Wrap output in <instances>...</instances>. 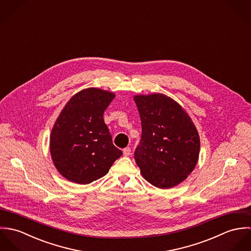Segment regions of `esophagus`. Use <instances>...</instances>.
<instances>
[{"instance_id": "34e87169", "label": "esophagus", "mask_w": 251, "mask_h": 251, "mask_svg": "<svg viewBox=\"0 0 251 251\" xmlns=\"http://www.w3.org/2000/svg\"><path fill=\"white\" fill-rule=\"evenodd\" d=\"M123 152H124V155H125V156H128V155L131 154V149H130L129 147H126V148L124 149Z\"/></svg>"}]
</instances>
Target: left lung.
I'll return each mask as SVG.
<instances>
[{
    "mask_svg": "<svg viewBox=\"0 0 251 251\" xmlns=\"http://www.w3.org/2000/svg\"><path fill=\"white\" fill-rule=\"evenodd\" d=\"M134 101L142 125L135 161L150 183L159 188L173 187L197 164L198 131L184 109L165 95H138Z\"/></svg>",
    "mask_w": 251,
    "mask_h": 251,
    "instance_id": "obj_1",
    "label": "left lung"
}]
</instances>
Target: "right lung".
Listing matches in <instances>:
<instances>
[{"instance_id":"right-lung-1","label":"right lung","mask_w":251,"mask_h":251,"mask_svg":"<svg viewBox=\"0 0 251 251\" xmlns=\"http://www.w3.org/2000/svg\"><path fill=\"white\" fill-rule=\"evenodd\" d=\"M115 95L97 88L75 94L60 113L50 135V152L59 173L86 184L105 176L123 151L112 142L103 114Z\"/></svg>"}]
</instances>
